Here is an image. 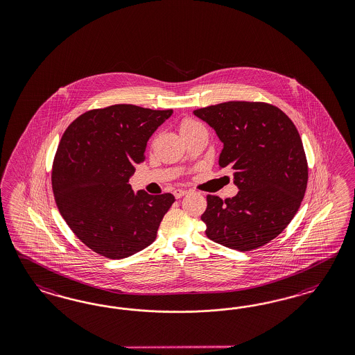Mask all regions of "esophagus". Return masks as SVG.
<instances>
[{"label":"esophagus","mask_w":355,"mask_h":355,"mask_svg":"<svg viewBox=\"0 0 355 355\" xmlns=\"http://www.w3.org/2000/svg\"><path fill=\"white\" fill-rule=\"evenodd\" d=\"M174 196L177 198V199H180V198H182L183 195H186L187 191L186 190H181V189H177V190H174Z\"/></svg>","instance_id":"34e87169"}]
</instances>
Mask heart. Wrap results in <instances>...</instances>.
Returning <instances> with one entry per match:
<instances>
[{
  "label": "heart",
  "mask_w": 355,
  "mask_h": 355,
  "mask_svg": "<svg viewBox=\"0 0 355 355\" xmlns=\"http://www.w3.org/2000/svg\"><path fill=\"white\" fill-rule=\"evenodd\" d=\"M200 126L202 125L199 122L193 121V119H184L181 122V125H180V130H181V134H183L186 131H190V130L196 129V128H200Z\"/></svg>",
  "instance_id": "1"
}]
</instances>
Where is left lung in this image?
<instances>
[{
    "mask_svg": "<svg viewBox=\"0 0 355 355\" xmlns=\"http://www.w3.org/2000/svg\"><path fill=\"white\" fill-rule=\"evenodd\" d=\"M193 114L224 143L218 165L233 171L239 189L225 200L207 195L205 234L238 251L264 246L289 225L306 193L309 168L298 130L267 103L227 101Z\"/></svg>",
    "mask_w": 355,
    "mask_h": 355,
    "instance_id": "8db88e82",
    "label": "left lung"
}]
</instances>
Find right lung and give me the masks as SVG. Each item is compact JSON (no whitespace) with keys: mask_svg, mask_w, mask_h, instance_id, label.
Here are the masks:
<instances>
[{"mask_svg":"<svg viewBox=\"0 0 355 355\" xmlns=\"http://www.w3.org/2000/svg\"><path fill=\"white\" fill-rule=\"evenodd\" d=\"M172 113L117 104L88 110L64 130L52 168L55 205L98 255L128 258L156 239L175 199L169 193H134L129 180L146 159L150 135Z\"/></svg>","mask_w":355,"mask_h":355,"instance_id":"add662e5","label":"right lung"}]
</instances>
